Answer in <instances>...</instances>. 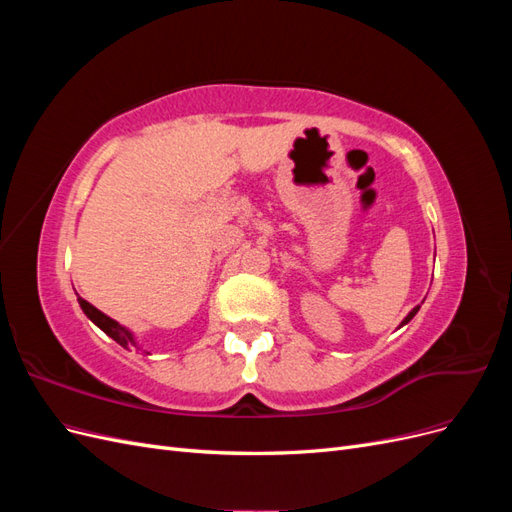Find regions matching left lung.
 Instances as JSON below:
<instances>
[{"label":"left lung","mask_w":512,"mask_h":512,"mask_svg":"<svg viewBox=\"0 0 512 512\" xmlns=\"http://www.w3.org/2000/svg\"><path fill=\"white\" fill-rule=\"evenodd\" d=\"M418 307H421V305H418ZM418 307H414V309H412V312H410V314H408V316H406V318H404V322H401V324H406V322H410V320H412V318H414V314H416V312H418Z\"/></svg>","instance_id":"8db88e82"}]
</instances>
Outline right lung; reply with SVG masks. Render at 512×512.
I'll return each mask as SVG.
<instances>
[{"mask_svg":"<svg viewBox=\"0 0 512 512\" xmlns=\"http://www.w3.org/2000/svg\"><path fill=\"white\" fill-rule=\"evenodd\" d=\"M79 303H81V307H83V312L87 314V318H89L91 322H94V324H98V327H100L108 337H113L119 346L128 348V344H134L132 335H130L126 329H123L119 322H115L113 318H108L106 314L100 312V309H96L94 305L87 303V301L81 299V297H79Z\"/></svg>","mask_w":512,"mask_h":512,"instance_id":"1","label":"right lung"}]
</instances>
